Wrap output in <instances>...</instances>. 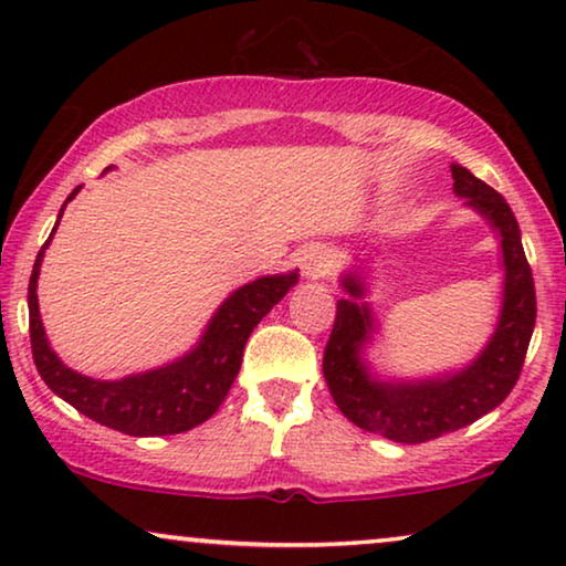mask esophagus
I'll return each mask as SVG.
<instances>
[{
	"label": "esophagus",
	"instance_id": "1",
	"mask_svg": "<svg viewBox=\"0 0 566 566\" xmlns=\"http://www.w3.org/2000/svg\"><path fill=\"white\" fill-rule=\"evenodd\" d=\"M298 262H301V273L316 281V277H324L332 273V268H335V252H332L327 244H312L306 247Z\"/></svg>",
	"mask_w": 566,
	"mask_h": 566
}]
</instances>
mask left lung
<instances>
[{
	"label": "left lung",
	"mask_w": 566,
	"mask_h": 566,
	"mask_svg": "<svg viewBox=\"0 0 566 566\" xmlns=\"http://www.w3.org/2000/svg\"><path fill=\"white\" fill-rule=\"evenodd\" d=\"M451 172L455 196L467 198V206L476 208L500 234L505 293L490 345L471 366L453 376L409 384L378 381L360 358L374 332L370 308L358 301L339 298L335 327L324 347L322 370L339 412L360 430L376 432L394 443L415 446L436 440L500 407L517 384L536 324V289L513 211L497 190L467 167L451 165ZM343 285L350 296H363L358 277L347 275Z\"/></svg>",
	"instance_id": "1"
}]
</instances>
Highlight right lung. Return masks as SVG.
I'll use <instances>...</instances> for the list:
<instances>
[{
    "label": "right lung",
    "instance_id": "add662e5",
    "mask_svg": "<svg viewBox=\"0 0 566 566\" xmlns=\"http://www.w3.org/2000/svg\"><path fill=\"white\" fill-rule=\"evenodd\" d=\"M76 192L80 188L72 190L66 203ZM64 208H61V213H64ZM51 237L38 252L28 285L30 347H33L38 374H41L45 386L56 397L69 401L76 412L87 415L90 420L105 424V428L136 438L175 436V432H185L206 422L221 407L231 384H234L239 366H242L247 337L252 335L262 316L298 281V273L258 277L223 301L200 343L185 358L146 370V374L120 378V381H97V378L66 368L45 339L35 289L43 252L51 244Z\"/></svg>",
    "mask_w": 566,
    "mask_h": 566
}]
</instances>
